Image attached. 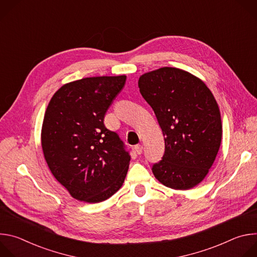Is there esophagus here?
<instances>
[{
	"mask_svg": "<svg viewBox=\"0 0 257 257\" xmlns=\"http://www.w3.org/2000/svg\"><path fill=\"white\" fill-rule=\"evenodd\" d=\"M142 151H143V146L141 144H138L135 146V152L137 155H141Z\"/></svg>",
	"mask_w": 257,
	"mask_h": 257,
	"instance_id": "34e87169",
	"label": "esophagus"
}]
</instances>
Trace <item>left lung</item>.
<instances>
[{"label":"left lung","instance_id":"obj_1","mask_svg":"<svg viewBox=\"0 0 257 257\" xmlns=\"http://www.w3.org/2000/svg\"><path fill=\"white\" fill-rule=\"evenodd\" d=\"M138 87L165 137L163 160L153 167L155 177L175 190L197 186L222 141L221 113L213 94L200 78L174 67L144 73Z\"/></svg>","mask_w":257,"mask_h":257}]
</instances>
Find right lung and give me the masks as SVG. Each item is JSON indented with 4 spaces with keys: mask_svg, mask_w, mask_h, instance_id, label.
Masks as SVG:
<instances>
[{
    "mask_svg": "<svg viewBox=\"0 0 257 257\" xmlns=\"http://www.w3.org/2000/svg\"><path fill=\"white\" fill-rule=\"evenodd\" d=\"M126 75L82 78L52 96L42 126L45 160L56 180L77 200L97 203L123 185L130 156L103 118Z\"/></svg>",
    "mask_w": 257,
    "mask_h": 257,
    "instance_id": "right-lung-1",
    "label": "right lung"
}]
</instances>
